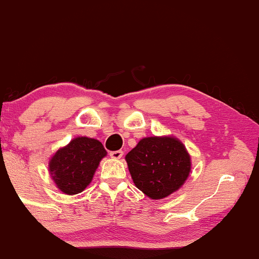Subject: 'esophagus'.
Returning <instances> with one entry per match:
<instances>
[{
    "label": "esophagus",
    "mask_w": 259,
    "mask_h": 259,
    "mask_svg": "<svg viewBox=\"0 0 259 259\" xmlns=\"http://www.w3.org/2000/svg\"><path fill=\"white\" fill-rule=\"evenodd\" d=\"M110 156L112 159L119 160L123 156V152H122V150H114V152H111L110 153Z\"/></svg>",
    "instance_id": "34e87169"
}]
</instances>
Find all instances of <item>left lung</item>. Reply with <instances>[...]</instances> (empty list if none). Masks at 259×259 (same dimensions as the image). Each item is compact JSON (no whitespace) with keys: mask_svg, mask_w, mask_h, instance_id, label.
<instances>
[{"mask_svg":"<svg viewBox=\"0 0 259 259\" xmlns=\"http://www.w3.org/2000/svg\"><path fill=\"white\" fill-rule=\"evenodd\" d=\"M125 160L134 184L152 199L172 195L191 172L190 154L175 136L145 137Z\"/></svg>","mask_w":259,"mask_h":259,"instance_id":"obj_1","label":"left lung"}]
</instances>
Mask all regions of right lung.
I'll return each mask as SVG.
<instances>
[{
  "instance_id": "add662e5",
  "label": "right lung",
  "mask_w": 259,
  "mask_h": 259,
  "mask_svg": "<svg viewBox=\"0 0 259 259\" xmlns=\"http://www.w3.org/2000/svg\"><path fill=\"white\" fill-rule=\"evenodd\" d=\"M106 155L100 141L86 136L75 137L51 156L49 172L63 194H80L91 184L101 159Z\"/></svg>"
}]
</instances>
